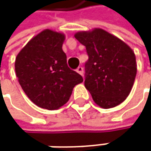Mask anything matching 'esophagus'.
Segmentation results:
<instances>
[{"instance_id":"34e87169","label":"esophagus","mask_w":151,"mask_h":151,"mask_svg":"<svg viewBox=\"0 0 151 151\" xmlns=\"http://www.w3.org/2000/svg\"><path fill=\"white\" fill-rule=\"evenodd\" d=\"M76 72H77L78 73H79L80 75L83 76V73H84V69H83V67H82V66H78V67L77 68Z\"/></svg>"}]
</instances>
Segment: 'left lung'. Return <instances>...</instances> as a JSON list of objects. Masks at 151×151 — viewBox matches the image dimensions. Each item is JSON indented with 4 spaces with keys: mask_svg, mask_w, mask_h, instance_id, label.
<instances>
[{
    "mask_svg": "<svg viewBox=\"0 0 151 151\" xmlns=\"http://www.w3.org/2000/svg\"><path fill=\"white\" fill-rule=\"evenodd\" d=\"M75 38L86 46L85 86L94 102L103 108L121 104L129 96L136 75L131 48L101 29L82 31Z\"/></svg>",
    "mask_w": 151,
    "mask_h": 151,
    "instance_id": "8db88e82",
    "label": "left lung"
}]
</instances>
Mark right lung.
I'll return each instance as SVG.
<instances>
[{
  "instance_id": "obj_1",
  "label": "right lung",
  "mask_w": 151,
  "mask_h": 151,
  "mask_svg": "<svg viewBox=\"0 0 151 151\" xmlns=\"http://www.w3.org/2000/svg\"><path fill=\"white\" fill-rule=\"evenodd\" d=\"M65 35L45 29L33 37L15 58L18 81L29 100L37 106L55 110L70 99L83 78L71 70L62 50Z\"/></svg>"
}]
</instances>
